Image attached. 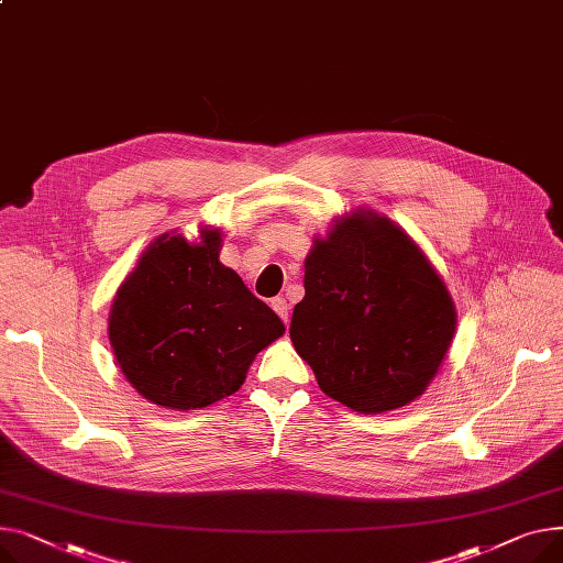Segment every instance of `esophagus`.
Returning <instances> with one entry per match:
<instances>
[{
	"label": "esophagus",
	"instance_id": "esophagus-1",
	"mask_svg": "<svg viewBox=\"0 0 563 563\" xmlns=\"http://www.w3.org/2000/svg\"><path fill=\"white\" fill-rule=\"evenodd\" d=\"M273 309H275V313L284 320V324H288V318H290V307H288V302L284 300V297H275L273 300Z\"/></svg>",
	"mask_w": 563,
	"mask_h": 563
}]
</instances>
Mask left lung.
I'll use <instances>...</instances> for the list:
<instances>
[{"label": "left lung", "mask_w": 563, "mask_h": 563, "mask_svg": "<svg viewBox=\"0 0 563 563\" xmlns=\"http://www.w3.org/2000/svg\"><path fill=\"white\" fill-rule=\"evenodd\" d=\"M456 307L420 245L358 207L316 236L290 341L329 398L358 413L411 405L439 375Z\"/></svg>", "instance_id": "obj_1"}]
</instances>
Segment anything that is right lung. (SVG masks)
<instances>
[{
	"mask_svg": "<svg viewBox=\"0 0 563 563\" xmlns=\"http://www.w3.org/2000/svg\"><path fill=\"white\" fill-rule=\"evenodd\" d=\"M222 234L165 231L118 288L109 343L124 379L152 405L195 411L236 393L261 350L284 336L279 316L220 263Z\"/></svg>",
	"mask_w": 563,
	"mask_h": 563,
	"instance_id": "add662e5",
	"label": "right lung"
}]
</instances>
